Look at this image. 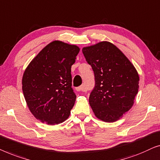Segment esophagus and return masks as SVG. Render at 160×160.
Segmentation results:
<instances>
[{"label":"esophagus","mask_w":160,"mask_h":160,"mask_svg":"<svg viewBox=\"0 0 160 160\" xmlns=\"http://www.w3.org/2000/svg\"><path fill=\"white\" fill-rule=\"evenodd\" d=\"M78 91H82V92H85L86 91V88H85L84 85H80V86L78 87L77 88H76Z\"/></svg>","instance_id":"34e87169"}]
</instances>
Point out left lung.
Here are the masks:
<instances>
[{
    "label": "left lung",
    "instance_id": "1",
    "mask_svg": "<svg viewBox=\"0 0 160 160\" xmlns=\"http://www.w3.org/2000/svg\"><path fill=\"white\" fill-rule=\"evenodd\" d=\"M82 53L95 78L90 105L96 118L115 122L133 104L139 87L138 72L122 51L109 42L85 47Z\"/></svg>",
    "mask_w": 160,
    "mask_h": 160
}]
</instances>
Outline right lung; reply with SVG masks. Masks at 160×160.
Segmentation results:
<instances>
[{"label": "right lung", "instance_id": "obj_1", "mask_svg": "<svg viewBox=\"0 0 160 160\" xmlns=\"http://www.w3.org/2000/svg\"><path fill=\"white\" fill-rule=\"evenodd\" d=\"M80 48L55 40L30 63L22 78L27 104L36 119L56 125L69 118L76 95L72 88L71 67Z\"/></svg>", "mask_w": 160, "mask_h": 160}]
</instances>
